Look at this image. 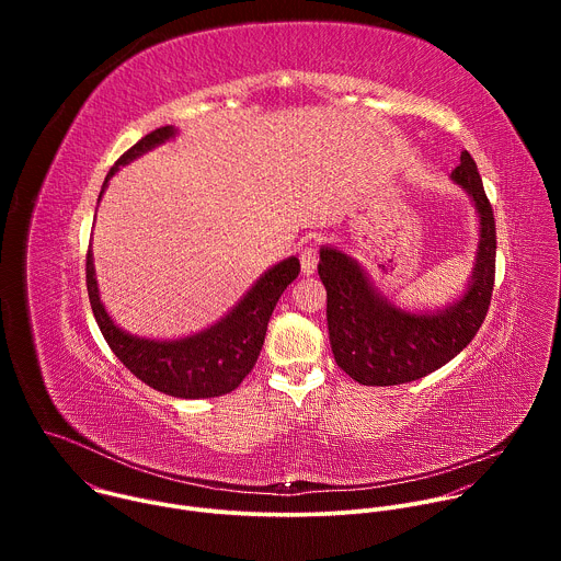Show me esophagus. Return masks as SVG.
Returning a JSON list of instances; mask_svg holds the SVG:
<instances>
[{
  "label": "esophagus",
  "instance_id": "esophagus-1",
  "mask_svg": "<svg viewBox=\"0 0 561 561\" xmlns=\"http://www.w3.org/2000/svg\"><path fill=\"white\" fill-rule=\"evenodd\" d=\"M317 262H319V253H317L314 247L301 249V253H299V264H301V273H304L306 277L317 271Z\"/></svg>",
  "mask_w": 561,
  "mask_h": 561
}]
</instances>
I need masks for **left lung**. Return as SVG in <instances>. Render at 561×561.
<instances>
[{
	"label": "left lung",
	"instance_id": "8db88e82",
	"mask_svg": "<svg viewBox=\"0 0 561 561\" xmlns=\"http://www.w3.org/2000/svg\"><path fill=\"white\" fill-rule=\"evenodd\" d=\"M450 178L472 197L482 226L472 282L453 306L422 314L399 310L377 295L353 257L329 247L319 251L331 348L337 366L364 386L426 377L459 355L484 324L495 286V215L468 150Z\"/></svg>",
	"mask_w": 561,
	"mask_h": 561
}]
</instances>
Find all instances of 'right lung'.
Segmentation results:
<instances>
[{
    "mask_svg": "<svg viewBox=\"0 0 561 561\" xmlns=\"http://www.w3.org/2000/svg\"><path fill=\"white\" fill-rule=\"evenodd\" d=\"M178 130L173 126H162L130 146L108 171L102 193L119 167L133 162L135 157L148 152L150 148L164 144ZM297 275L299 260L288 257L266 271L244 295V299L215 327L175 342H152L133 337L113 324V319L100 301L91 249L87 255V288L91 308L115 357L150 388L184 399L219 397L244 381L264 346L275 304Z\"/></svg>",
    "mask_w": 561,
    "mask_h": 561,
    "instance_id": "obj_1",
    "label": "right lung"
}]
</instances>
